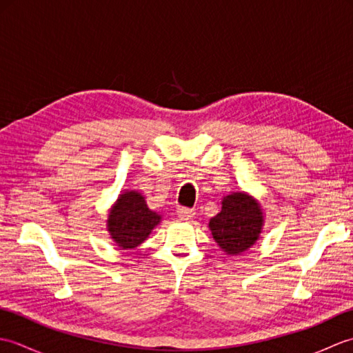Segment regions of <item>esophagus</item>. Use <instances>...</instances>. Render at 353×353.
Returning <instances> with one entry per match:
<instances>
[{
  "label": "esophagus",
  "mask_w": 353,
  "mask_h": 353,
  "mask_svg": "<svg viewBox=\"0 0 353 353\" xmlns=\"http://www.w3.org/2000/svg\"><path fill=\"white\" fill-rule=\"evenodd\" d=\"M177 215H179V219H182V220H191L192 216L196 215V212H194V209L179 208V209H177Z\"/></svg>",
  "instance_id": "obj_1"
}]
</instances>
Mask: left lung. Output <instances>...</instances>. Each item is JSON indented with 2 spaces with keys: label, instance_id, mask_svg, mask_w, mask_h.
Segmentation results:
<instances>
[{
  "label": "left lung",
  "instance_id": "left-lung-1",
  "mask_svg": "<svg viewBox=\"0 0 353 353\" xmlns=\"http://www.w3.org/2000/svg\"><path fill=\"white\" fill-rule=\"evenodd\" d=\"M264 226L261 205L249 194L232 192L223 197L221 211L209 220V229L226 254H239L258 241Z\"/></svg>",
  "mask_w": 353,
  "mask_h": 353
}]
</instances>
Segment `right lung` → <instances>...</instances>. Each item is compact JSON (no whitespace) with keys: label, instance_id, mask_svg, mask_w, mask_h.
I'll return each mask as SVG.
<instances>
[{"label":"right lung","instance_id":"add662e5","mask_svg":"<svg viewBox=\"0 0 353 353\" xmlns=\"http://www.w3.org/2000/svg\"><path fill=\"white\" fill-rule=\"evenodd\" d=\"M161 219L159 214L148 209L141 192L124 191L110 208L108 230L119 249L129 250L144 243Z\"/></svg>","mask_w":353,"mask_h":353}]
</instances>
